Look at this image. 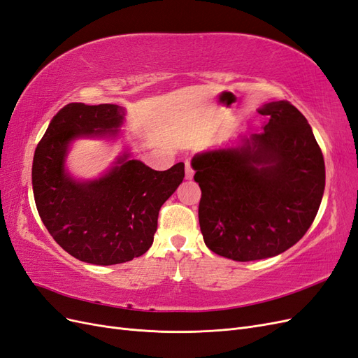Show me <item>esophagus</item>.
Here are the masks:
<instances>
[{
    "instance_id": "1",
    "label": "esophagus",
    "mask_w": 358,
    "mask_h": 358,
    "mask_svg": "<svg viewBox=\"0 0 358 358\" xmlns=\"http://www.w3.org/2000/svg\"><path fill=\"white\" fill-rule=\"evenodd\" d=\"M192 178H194V170H192V167H191V162L187 161V162H185V179H187V180H191Z\"/></svg>"
}]
</instances>
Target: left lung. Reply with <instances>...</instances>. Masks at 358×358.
<instances>
[{
    "mask_svg": "<svg viewBox=\"0 0 358 358\" xmlns=\"http://www.w3.org/2000/svg\"><path fill=\"white\" fill-rule=\"evenodd\" d=\"M263 133L194 155L206 246L234 262L275 257L297 243L320 209L326 167L312 128L288 101L257 109Z\"/></svg>",
    "mask_w": 358,
    "mask_h": 358,
    "instance_id": "left-lung-1",
    "label": "left lung"
}]
</instances>
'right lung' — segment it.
I'll return each instance as SVG.
<instances>
[{
	"instance_id": "right-lung-1",
	"label": "right lung",
	"mask_w": 358,
	"mask_h": 358,
	"mask_svg": "<svg viewBox=\"0 0 358 358\" xmlns=\"http://www.w3.org/2000/svg\"><path fill=\"white\" fill-rule=\"evenodd\" d=\"M125 109L70 103L53 116L32 161V191L43 224L74 258L96 266L125 263L152 246L161 206L178 189L185 164L157 171L128 146L92 179L74 178L67 157L76 140L121 138Z\"/></svg>"
}]
</instances>
